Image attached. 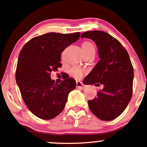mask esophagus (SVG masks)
<instances>
[{
  "instance_id": "34e87169",
  "label": "esophagus",
  "mask_w": 147,
  "mask_h": 147,
  "mask_svg": "<svg viewBox=\"0 0 147 147\" xmlns=\"http://www.w3.org/2000/svg\"><path fill=\"white\" fill-rule=\"evenodd\" d=\"M76 86H77V88H79V89L82 90L85 88L84 84L82 82H80V81H77L76 82Z\"/></svg>"
}]
</instances>
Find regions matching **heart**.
Returning <instances> with one entry per match:
<instances>
[{
    "label": "heart",
    "mask_w": 147,
    "mask_h": 147,
    "mask_svg": "<svg viewBox=\"0 0 147 147\" xmlns=\"http://www.w3.org/2000/svg\"><path fill=\"white\" fill-rule=\"evenodd\" d=\"M82 49H83L84 54H86V53L88 52L90 50L95 49L94 46H93V44L90 42H88V41L84 42L82 43ZM69 72H70L71 76H72L76 79H79V78H80V77H82V75H83L84 70H82V69L80 68V67H72V68H70Z\"/></svg>",
    "instance_id": "b5f03b06"
}]
</instances>
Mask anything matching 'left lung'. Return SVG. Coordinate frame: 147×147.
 <instances>
[{
	"label": "left lung",
	"instance_id": "obj_1",
	"mask_svg": "<svg viewBox=\"0 0 147 147\" xmlns=\"http://www.w3.org/2000/svg\"><path fill=\"white\" fill-rule=\"evenodd\" d=\"M81 38L95 42L100 59L83 83L104 86L97 92V97L88 101V106L100 120H114L125 110L132 98L134 71L130 57L120 42L105 32L87 31Z\"/></svg>",
	"mask_w": 147,
	"mask_h": 147
}]
</instances>
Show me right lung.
Returning a JSON list of instances; mask_svg holds the SVG:
<instances>
[{"label": "right lung", "instance_id": "add662e5", "mask_svg": "<svg viewBox=\"0 0 147 147\" xmlns=\"http://www.w3.org/2000/svg\"><path fill=\"white\" fill-rule=\"evenodd\" d=\"M80 33H51L35 37L19 53L16 82L29 110L36 117L49 120L63 110L69 93L76 82L69 76L58 84L50 77L51 71L62 66L61 55L80 38Z\"/></svg>", "mask_w": 147, "mask_h": 147}]
</instances>
